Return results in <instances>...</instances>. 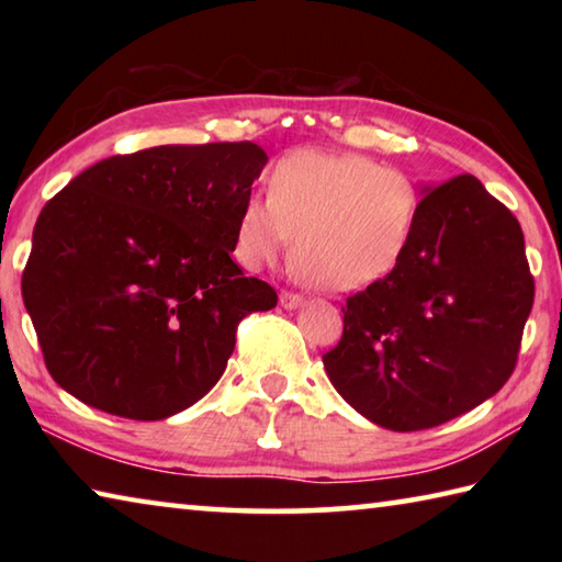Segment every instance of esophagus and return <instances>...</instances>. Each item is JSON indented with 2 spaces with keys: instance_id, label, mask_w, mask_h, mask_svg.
Masks as SVG:
<instances>
[{
  "instance_id": "34e87169",
  "label": "esophagus",
  "mask_w": 562,
  "mask_h": 562,
  "mask_svg": "<svg viewBox=\"0 0 562 562\" xmlns=\"http://www.w3.org/2000/svg\"><path fill=\"white\" fill-rule=\"evenodd\" d=\"M280 302H282L284 310H297V307H302L304 297H302V294H297V292H288V290H284V292L280 294Z\"/></svg>"
}]
</instances>
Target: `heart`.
Returning a JSON list of instances; mask_svg holds the SVG:
<instances>
[{
    "mask_svg": "<svg viewBox=\"0 0 562 562\" xmlns=\"http://www.w3.org/2000/svg\"><path fill=\"white\" fill-rule=\"evenodd\" d=\"M422 213L416 178L359 154L292 150L250 193L235 223V255L262 268L292 247L300 278L322 292H357L384 280L412 245Z\"/></svg>",
    "mask_w": 562,
    "mask_h": 562,
    "instance_id": "obj_1",
    "label": "heart"
}]
</instances>
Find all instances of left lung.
<instances>
[{
  "label": "left lung",
  "instance_id": "left-lung-1",
  "mask_svg": "<svg viewBox=\"0 0 562 562\" xmlns=\"http://www.w3.org/2000/svg\"><path fill=\"white\" fill-rule=\"evenodd\" d=\"M522 231L479 178L424 188L402 262L347 297L345 331L322 355L349 406L392 431H422L508 382L532 307Z\"/></svg>",
  "mask_w": 562,
  "mask_h": 562
}]
</instances>
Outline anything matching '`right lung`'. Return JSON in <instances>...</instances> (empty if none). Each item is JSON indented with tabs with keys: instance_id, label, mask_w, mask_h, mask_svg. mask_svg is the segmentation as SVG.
Segmentation results:
<instances>
[{
	"instance_id": "obj_1",
	"label": "right lung",
	"mask_w": 562,
	"mask_h": 562,
	"mask_svg": "<svg viewBox=\"0 0 562 562\" xmlns=\"http://www.w3.org/2000/svg\"><path fill=\"white\" fill-rule=\"evenodd\" d=\"M265 164L250 140L156 146L99 160L44 205L22 297L56 384L136 422L211 392L243 317L278 304L231 258Z\"/></svg>"
}]
</instances>
